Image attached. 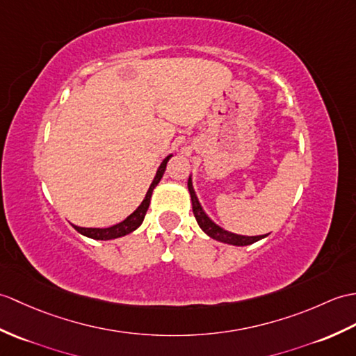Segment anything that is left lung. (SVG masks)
<instances>
[{
    "mask_svg": "<svg viewBox=\"0 0 356 356\" xmlns=\"http://www.w3.org/2000/svg\"><path fill=\"white\" fill-rule=\"evenodd\" d=\"M188 189H189V195H191V203H193V212H194V217L198 222V226L203 230V232L211 236L212 239H217L220 243H225V244H230V245H250L256 241H259V239L266 238L267 235H258V236H244V235H236L229 232V230H225L222 227H220L218 225L213 222L208 213L204 212V209L202 208L200 202H198V197L194 191V186H193V180L191 176L188 179Z\"/></svg>",
    "mask_w": 356,
    "mask_h": 356,
    "instance_id": "1",
    "label": "left lung"
}]
</instances>
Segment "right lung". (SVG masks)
I'll return each instance as SVG.
<instances>
[{"mask_svg":"<svg viewBox=\"0 0 356 356\" xmlns=\"http://www.w3.org/2000/svg\"><path fill=\"white\" fill-rule=\"evenodd\" d=\"M171 156L172 154H168L167 158L162 161L158 171H156V176L152 181V185H150V188H148V191L144 197L143 203H140L126 220H122L121 222H118V225H113L111 227H104V229H100V227H80V226H76V225H72V227L76 229L77 232L81 234V235H85L88 238H92V239H102V241L121 238L124 235H129V234L134 232V230H136L140 225H143L144 217H145V213L148 211V206H150L153 189L158 186V184L161 181L163 172H165V168H167V163L171 159Z\"/></svg>","mask_w":356,"mask_h":356,"instance_id":"1","label":"right lung"}]
</instances>
